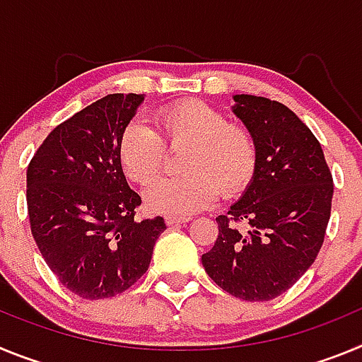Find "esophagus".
I'll list each match as a JSON object with an SVG mask.
<instances>
[{"mask_svg":"<svg viewBox=\"0 0 362 362\" xmlns=\"http://www.w3.org/2000/svg\"><path fill=\"white\" fill-rule=\"evenodd\" d=\"M166 225L168 226H175V225H187L190 217H175V216H166L165 217Z\"/></svg>","mask_w":362,"mask_h":362,"instance_id":"34e87169","label":"esophagus"}]
</instances>
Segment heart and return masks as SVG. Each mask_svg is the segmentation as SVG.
Wrapping results in <instances>:
<instances>
[{
    "mask_svg": "<svg viewBox=\"0 0 362 362\" xmlns=\"http://www.w3.org/2000/svg\"><path fill=\"white\" fill-rule=\"evenodd\" d=\"M158 127L170 145H192L183 163L187 175L166 177L146 192L153 212L190 216L206 209L219 196H233L250 183L257 161L254 137L239 124H230L217 108L188 99L158 112ZM143 123L123 130L117 153L123 170L139 185H150L165 166V143Z\"/></svg>",
    "mask_w": 362,
    "mask_h": 362,
    "instance_id": "1",
    "label": "heart"
}]
</instances>
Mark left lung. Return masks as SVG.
Returning <instances> with one entry per match:
<instances>
[{"mask_svg": "<svg viewBox=\"0 0 362 362\" xmlns=\"http://www.w3.org/2000/svg\"><path fill=\"white\" fill-rule=\"evenodd\" d=\"M232 112L254 137L257 161L250 183L216 217L219 233L201 263L210 279L245 300H270L299 279L325 241L334 181L321 145L283 103L233 95ZM245 220L246 233L233 225Z\"/></svg>", "mask_w": 362, "mask_h": 362, "instance_id": "left-lung-1", "label": "left lung"}]
</instances>
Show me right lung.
<instances>
[{
	"label": "right lung",
	"instance_id": "obj_1",
	"mask_svg": "<svg viewBox=\"0 0 362 362\" xmlns=\"http://www.w3.org/2000/svg\"><path fill=\"white\" fill-rule=\"evenodd\" d=\"M145 94H108L57 124L27 170L30 230L59 283L83 299L129 290L148 270L165 219L137 221L117 145Z\"/></svg>",
	"mask_w": 362,
	"mask_h": 362
}]
</instances>
